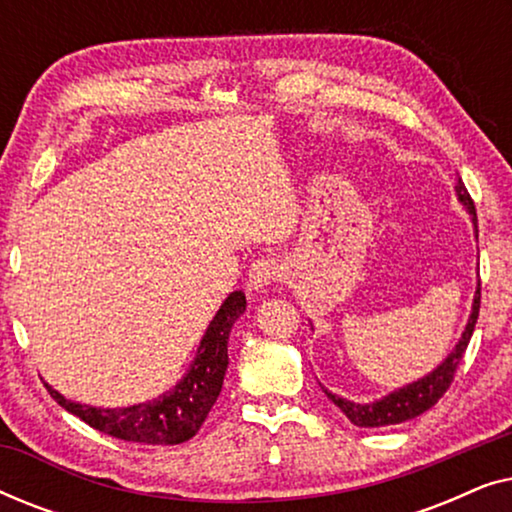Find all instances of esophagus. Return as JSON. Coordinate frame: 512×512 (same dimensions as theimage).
Segmentation results:
<instances>
[{
  "instance_id": "esophagus-1",
  "label": "esophagus",
  "mask_w": 512,
  "mask_h": 512,
  "mask_svg": "<svg viewBox=\"0 0 512 512\" xmlns=\"http://www.w3.org/2000/svg\"><path fill=\"white\" fill-rule=\"evenodd\" d=\"M282 265H279L275 258L270 256H263L258 258V261L251 263V270H249V286L251 289H265V286H270L272 282H279L282 279Z\"/></svg>"
}]
</instances>
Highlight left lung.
Wrapping results in <instances>:
<instances>
[{"label": "left lung", "instance_id": "8db88e82", "mask_svg": "<svg viewBox=\"0 0 512 512\" xmlns=\"http://www.w3.org/2000/svg\"><path fill=\"white\" fill-rule=\"evenodd\" d=\"M457 195H459V200L468 207V212L473 214L475 228H478L473 198H471V193L466 191L464 181H461V179L457 184ZM478 314H480V284H478V291H475L471 319H468L466 331L461 333V340H459L457 349H454V352L447 356V359L440 363V366L433 370L431 375H426V377H422V380H417V382L408 384V387L394 391V394L384 396L382 401L359 405V403L345 401V398L331 394V391H326L324 387H321V389H324V394L331 398V401L338 405L342 412H345V417L349 419V422L356 424V426H363V429H370V426H391V424L408 422V419H415L417 415H422V412L429 410L431 405H436L440 398L445 396V391L450 389V384L454 382V373H457L459 363L466 354L468 342H471V335H473L475 321H478Z\"/></svg>", "mask_w": 512, "mask_h": 512}]
</instances>
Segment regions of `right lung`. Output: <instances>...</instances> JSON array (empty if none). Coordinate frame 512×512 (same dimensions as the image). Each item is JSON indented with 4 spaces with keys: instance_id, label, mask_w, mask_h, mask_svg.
Listing matches in <instances>:
<instances>
[{
    "instance_id": "obj_1",
    "label": "right lung",
    "mask_w": 512,
    "mask_h": 512,
    "mask_svg": "<svg viewBox=\"0 0 512 512\" xmlns=\"http://www.w3.org/2000/svg\"><path fill=\"white\" fill-rule=\"evenodd\" d=\"M247 307V298L242 291H233L216 312V317L209 324L205 338L198 347L191 370L172 391H167L156 401L130 405V408H90L67 401L58 391H53L46 384L48 394L55 398V403L62 405L67 412H72L83 419L93 429L114 436L118 440L142 445H179L186 443L200 431L209 410L221 394L223 375L228 368V335L237 317Z\"/></svg>"
}]
</instances>
